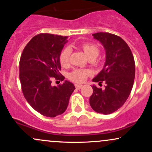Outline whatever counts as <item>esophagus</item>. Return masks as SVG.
Segmentation results:
<instances>
[{"label":"esophagus","mask_w":152,"mask_h":152,"mask_svg":"<svg viewBox=\"0 0 152 152\" xmlns=\"http://www.w3.org/2000/svg\"><path fill=\"white\" fill-rule=\"evenodd\" d=\"M82 86H83L81 84H75V87H76V89H80V88H81Z\"/></svg>","instance_id":"esophagus-1"}]
</instances>
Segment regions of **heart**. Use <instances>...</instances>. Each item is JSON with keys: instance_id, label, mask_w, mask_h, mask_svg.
<instances>
[{"instance_id": "obj_1", "label": "heart", "mask_w": 152, "mask_h": 152, "mask_svg": "<svg viewBox=\"0 0 152 152\" xmlns=\"http://www.w3.org/2000/svg\"><path fill=\"white\" fill-rule=\"evenodd\" d=\"M78 46L83 50L85 55L88 59H94L99 54V48L95 43L91 42H81L78 43ZM71 48L66 47L61 52L59 56V61L63 66H66L69 64V58L71 56ZM89 71L85 69H76L69 74V78L72 81L76 83H82L85 81L87 76H89Z\"/></svg>"}]
</instances>
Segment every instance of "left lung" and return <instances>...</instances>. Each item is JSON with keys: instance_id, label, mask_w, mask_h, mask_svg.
<instances>
[{"instance_id": "obj_1", "label": "left lung", "mask_w": 152, "mask_h": 152, "mask_svg": "<svg viewBox=\"0 0 152 152\" xmlns=\"http://www.w3.org/2000/svg\"><path fill=\"white\" fill-rule=\"evenodd\" d=\"M106 50L104 69L93 79L106 83L102 89L92 86L93 94L89 99L91 108L97 113L110 114L121 108L128 99L135 77V62L129 46L119 36L109 33L93 34Z\"/></svg>"}]
</instances>
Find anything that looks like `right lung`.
I'll list each match as a JSON object with an SVG mask.
<instances>
[{
    "mask_svg": "<svg viewBox=\"0 0 152 152\" xmlns=\"http://www.w3.org/2000/svg\"><path fill=\"white\" fill-rule=\"evenodd\" d=\"M68 36L50 34L35 36L24 48L19 63V78L26 101L34 109L47 117L62 114L67 109L74 85L65 81L58 86L51 81H64L59 71V56Z\"/></svg>",
    "mask_w": 152,
    "mask_h": 152,
    "instance_id": "1",
    "label": "right lung"
}]
</instances>
